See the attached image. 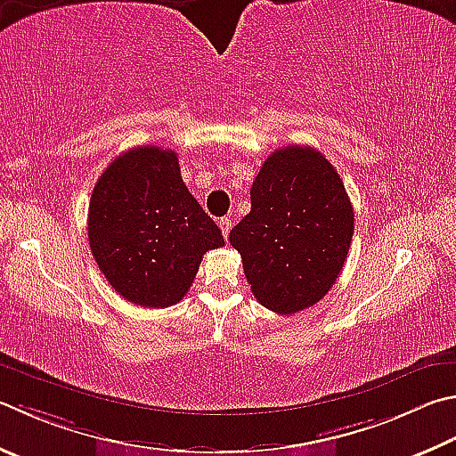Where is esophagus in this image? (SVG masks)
Instances as JSON below:
<instances>
[{"mask_svg": "<svg viewBox=\"0 0 456 456\" xmlns=\"http://www.w3.org/2000/svg\"><path fill=\"white\" fill-rule=\"evenodd\" d=\"M219 229H221V233H223V237H229V231H231V219L229 217H221L219 219Z\"/></svg>", "mask_w": 456, "mask_h": 456, "instance_id": "esophagus-1", "label": "esophagus"}]
</instances>
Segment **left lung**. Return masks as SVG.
Listing matches in <instances>:
<instances>
[{"instance_id": "left-lung-1", "label": "left lung", "mask_w": 456, "mask_h": 456, "mask_svg": "<svg viewBox=\"0 0 456 456\" xmlns=\"http://www.w3.org/2000/svg\"><path fill=\"white\" fill-rule=\"evenodd\" d=\"M354 213L337 169L313 147L289 145L265 159L251 211L231 229L255 299L279 314L319 303L351 247Z\"/></svg>"}]
</instances>
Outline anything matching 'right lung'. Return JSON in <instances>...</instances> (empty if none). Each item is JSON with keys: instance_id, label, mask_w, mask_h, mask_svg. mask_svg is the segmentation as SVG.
<instances>
[{"instance_id": "obj_1", "label": "right lung", "mask_w": 456, "mask_h": 456, "mask_svg": "<svg viewBox=\"0 0 456 456\" xmlns=\"http://www.w3.org/2000/svg\"><path fill=\"white\" fill-rule=\"evenodd\" d=\"M87 235L110 285L149 309L183 299L203 255L225 245L181 179L177 153L157 145L129 149L97 179Z\"/></svg>"}]
</instances>
